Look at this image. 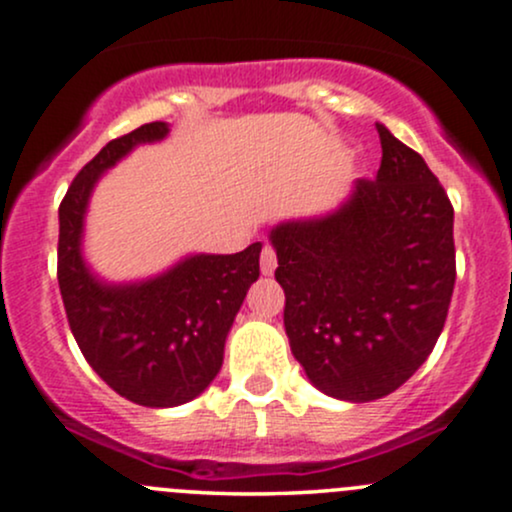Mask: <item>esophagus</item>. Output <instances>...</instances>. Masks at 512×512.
Returning <instances> with one entry per match:
<instances>
[{
  "label": "esophagus",
  "instance_id": "esophagus-1",
  "mask_svg": "<svg viewBox=\"0 0 512 512\" xmlns=\"http://www.w3.org/2000/svg\"><path fill=\"white\" fill-rule=\"evenodd\" d=\"M260 269L265 277H269V274L277 269V255H274V250L269 245L262 247V255H260Z\"/></svg>",
  "mask_w": 512,
  "mask_h": 512
}]
</instances>
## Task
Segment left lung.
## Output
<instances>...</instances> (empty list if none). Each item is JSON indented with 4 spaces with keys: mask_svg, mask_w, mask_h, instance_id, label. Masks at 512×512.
Here are the masks:
<instances>
[{
    "mask_svg": "<svg viewBox=\"0 0 512 512\" xmlns=\"http://www.w3.org/2000/svg\"><path fill=\"white\" fill-rule=\"evenodd\" d=\"M381 167L335 209L269 230L284 328L308 381L338 401L389 396L445 328L454 209L425 160L384 123Z\"/></svg>",
    "mask_w": 512,
    "mask_h": 512,
    "instance_id": "1",
    "label": "left lung"
}]
</instances>
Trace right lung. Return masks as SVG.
I'll use <instances>...</instances> for the list:
<instances>
[{"instance_id":"obj_1","label":"right lung","mask_w":512,"mask_h":512,"mask_svg":"<svg viewBox=\"0 0 512 512\" xmlns=\"http://www.w3.org/2000/svg\"><path fill=\"white\" fill-rule=\"evenodd\" d=\"M167 133L170 123L153 121L106 143L58 211V284L72 335L89 367L145 408L182 406L209 389L247 289L260 277L262 243L235 255L194 252L133 282H109L84 260V221L99 179Z\"/></svg>"}]
</instances>
